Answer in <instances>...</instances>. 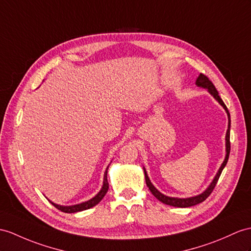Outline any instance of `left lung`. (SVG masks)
<instances>
[{
  "mask_svg": "<svg viewBox=\"0 0 251 251\" xmlns=\"http://www.w3.org/2000/svg\"><path fill=\"white\" fill-rule=\"evenodd\" d=\"M196 85L198 87H201V88H204V89H207V91H209V94L211 96H213L214 99H215L219 104H221L224 109L226 111V113H227L228 115V130H227V133H226V156H225V160L222 164V166L219 167L218 172L216 174V176H214L213 181L211 182V184L206 187V189L204 192H202L201 194L197 195V196H194V197H189V198H176V197H169V196H166V195L162 194L161 192H158L157 189L155 188V186L152 184L148 175H147V172L146 169L144 167V173H145V179H146V184L147 186L149 187L150 192L153 194V196L161 201V202L165 203V204H168V205H172V206H176V207H188V206H193V205H196L198 203H201L202 201H204L207 197L210 196L211 193L213 192L214 187H215V185L217 184V181L219 179V176H221L222 175V172L223 169L225 168L226 165H227V162H228V158H229V154H230V126H231V120H230V113L228 111L227 106H226V104L224 103V101L222 100V98L219 97L218 95V91L216 90L215 86H214L213 83L210 81L209 78H207L204 75H202V73H200L199 76L197 77L196 79Z\"/></svg>",
  "mask_w": 251,
  "mask_h": 251,
  "instance_id": "1",
  "label": "left lung"
}]
</instances>
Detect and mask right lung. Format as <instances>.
<instances>
[{
  "mask_svg": "<svg viewBox=\"0 0 251 251\" xmlns=\"http://www.w3.org/2000/svg\"><path fill=\"white\" fill-rule=\"evenodd\" d=\"M107 169H108V166L105 170L104 173V178H103V185H102V188L100 189V192L98 193L95 197H93L91 199L85 201V202H81L78 204H73V205H60V204H56L54 203L53 201L49 200L50 202L56 207L57 210L62 211L64 213H75V212H81V211H84V210H88L90 209V207H93L95 205H97L98 203L100 202V201L103 199V197L105 196V194L107 193L108 191V182H107Z\"/></svg>",
  "mask_w": 251,
  "mask_h": 251,
  "instance_id": "obj_1",
  "label": "right lung"
}]
</instances>
